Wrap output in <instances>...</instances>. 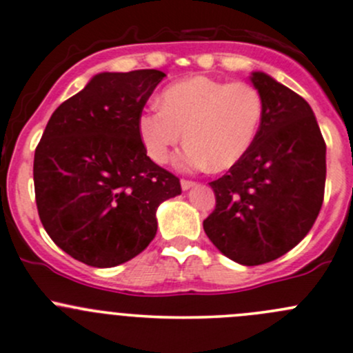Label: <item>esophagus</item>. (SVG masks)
Wrapping results in <instances>:
<instances>
[{"mask_svg": "<svg viewBox=\"0 0 353 353\" xmlns=\"http://www.w3.org/2000/svg\"><path fill=\"white\" fill-rule=\"evenodd\" d=\"M181 188H183V190H188V188H192L193 185H195V181H192V180H185V178H181Z\"/></svg>", "mask_w": 353, "mask_h": 353, "instance_id": "obj_1", "label": "esophagus"}]
</instances>
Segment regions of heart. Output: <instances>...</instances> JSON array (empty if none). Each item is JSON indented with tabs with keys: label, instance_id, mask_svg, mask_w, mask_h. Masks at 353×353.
Wrapping results in <instances>:
<instances>
[{
	"label": "heart",
	"instance_id": "heart-1",
	"mask_svg": "<svg viewBox=\"0 0 353 353\" xmlns=\"http://www.w3.org/2000/svg\"><path fill=\"white\" fill-rule=\"evenodd\" d=\"M158 104L160 109L139 116V138L148 157L163 165L185 134L187 146L176 157L181 170L234 166L251 150L264 116L263 97L252 84L205 75L168 85Z\"/></svg>",
	"mask_w": 353,
	"mask_h": 353
}]
</instances>
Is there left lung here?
I'll list each match as a JSON object with an SVG mask.
<instances>
[{"mask_svg":"<svg viewBox=\"0 0 353 353\" xmlns=\"http://www.w3.org/2000/svg\"><path fill=\"white\" fill-rule=\"evenodd\" d=\"M254 87L264 116L251 150L210 181L215 208L203 230L223 256L244 266L271 263L316 221L325 195L327 145L310 104L263 72Z\"/></svg>","mask_w":353,"mask_h":353,"instance_id":"1","label":"left lung"}]
</instances>
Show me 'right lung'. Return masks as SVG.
<instances>
[{"label": "right lung", "instance_id": "1", "mask_svg": "<svg viewBox=\"0 0 353 353\" xmlns=\"http://www.w3.org/2000/svg\"><path fill=\"white\" fill-rule=\"evenodd\" d=\"M160 70L104 72L59 105L33 160L35 200L52 241L87 266L143 252L157 208L180 195L178 176L146 157L138 119Z\"/></svg>", "mask_w": 353, "mask_h": 353}]
</instances>
